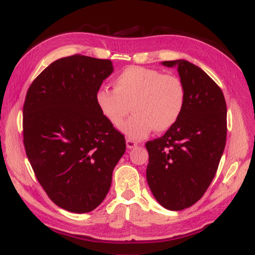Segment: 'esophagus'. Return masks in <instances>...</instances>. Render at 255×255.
I'll list each match as a JSON object with an SVG mask.
<instances>
[{
    "label": "esophagus",
    "instance_id": "1",
    "mask_svg": "<svg viewBox=\"0 0 255 255\" xmlns=\"http://www.w3.org/2000/svg\"><path fill=\"white\" fill-rule=\"evenodd\" d=\"M126 144H127V148L128 149H132L134 147H137V142L133 141V140H130V139H127L126 140Z\"/></svg>",
    "mask_w": 255,
    "mask_h": 255
}]
</instances>
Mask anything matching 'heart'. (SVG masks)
Segmentation results:
<instances>
[{
	"mask_svg": "<svg viewBox=\"0 0 255 255\" xmlns=\"http://www.w3.org/2000/svg\"><path fill=\"white\" fill-rule=\"evenodd\" d=\"M114 91L102 88L95 101L113 127L121 128L131 106L134 113L124 126L128 138L143 139L155 131L169 130L180 119L186 103L182 80L155 69L128 67L113 81Z\"/></svg>",
	"mask_w": 255,
	"mask_h": 255,
	"instance_id": "b5f03b06",
	"label": "heart"
}]
</instances>
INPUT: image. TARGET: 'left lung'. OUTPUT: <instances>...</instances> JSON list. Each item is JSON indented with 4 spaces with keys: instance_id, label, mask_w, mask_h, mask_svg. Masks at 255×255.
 Returning a JSON list of instances; mask_svg holds the SVG:
<instances>
[{
    "instance_id": "obj_1",
    "label": "left lung",
    "mask_w": 255,
    "mask_h": 255,
    "mask_svg": "<svg viewBox=\"0 0 255 255\" xmlns=\"http://www.w3.org/2000/svg\"><path fill=\"white\" fill-rule=\"evenodd\" d=\"M162 64L177 68L186 103L174 126L145 143L147 182L161 206L182 210L203 197L217 172L226 145L227 105L223 91L199 67L186 60Z\"/></svg>"
}]
</instances>
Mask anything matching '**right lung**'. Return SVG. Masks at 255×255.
I'll return each instance as SVG.
<instances>
[{"mask_svg": "<svg viewBox=\"0 0 255 255\" xmlns=\"http://www.w3.org/2000/svg\"><path fill=\"white\" fill-rule=\"evenodd\" d=\"M113 71L111 60L74 55L52 62L27 91V158L49 198L71 213H90L104 200L126 150L95 101Z\"/></svg>", "mask_w": 255, "mask_h": 255, "instance_id": "obj_1", "label": "right lung"}]
</instances>
